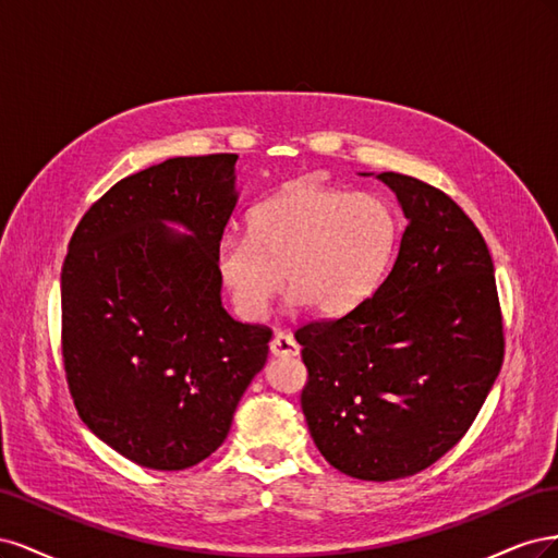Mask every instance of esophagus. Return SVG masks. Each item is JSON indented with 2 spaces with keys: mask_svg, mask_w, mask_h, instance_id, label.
Here are the masks:
<instances>
[{
  "mask_svg": "<svg viewBox=\"0 0 558 558\" xmlns=\"http://www.w3.org/2000/svg\"><path fill=\"white\" fill-rule=\"evenodd\" d=\"M269 351H272V356L291 359V356H298V353H300V344L295 342V337L291 332L279 330L272 337V342H269Z\"/></svg>",
  "mask_w": 558,
  "mask_h": 558,
  "instance_id": "34e87169",
  "label": "esophagus"
}]
</instances>
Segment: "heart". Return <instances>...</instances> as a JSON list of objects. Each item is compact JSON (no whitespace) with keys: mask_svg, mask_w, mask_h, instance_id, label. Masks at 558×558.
<instances>
[{"mask_svg":"<svg viewBox=\"0 0 558 558\" xmlns=\"http://www.w3.org/2000/svg\"><path fill=\"white\" fill-rule=\"evenodd\" d=\"M396 242V214L381 197L298 183L248 214V238L218 242L216 269L246 318L267 312L283 277L293 302L337 316L375 291Z\"/></svg>","mask_w":558,"mask_h":558,"instance_id":"heart-1","label":"heart"}]
</instances>
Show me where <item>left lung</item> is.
I'll list each match as a JSON object with an SVG mask.
<instances>
[{
  "label": "left lung",
  "instance_id": "8db88e82",
  "mask_svg": "<svg viewBox=\"0 0 558 558\" xmlns=\"http://www.w3.org/2000/svg\"><path fill=\"white\" fill-rule=\"evenodd\" d=\"M408 216L391 272L337 318L295 330L300 404L314 445L349 477L391 482L461 440L505 356L494 260L477 226L435 185L377 174Z\"/></svg>",
  "mask_w": 558,
  "mask_h": 558
}]
</instances>
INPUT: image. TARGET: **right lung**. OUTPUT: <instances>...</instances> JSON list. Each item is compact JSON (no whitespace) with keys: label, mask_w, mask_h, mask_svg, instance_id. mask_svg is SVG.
<instances>
[{"label":"right lung","mask_w":558,"mask_h":558,"mask_svg":"<svg viewBox=\"0 0 558 558\" xmlns=\"http://www.w3.org/2000/svg\"><path fill=\"white\" fill-rule=\"evenodd\" d=\"M234 162L170 158L121 179L83 214L62 265L74 408L142 468L183 470L211 456L267 361L272 330L221 305L216 246L238 202Z\"/></svg>","instance_id":"add662e5"}]
</instances>
